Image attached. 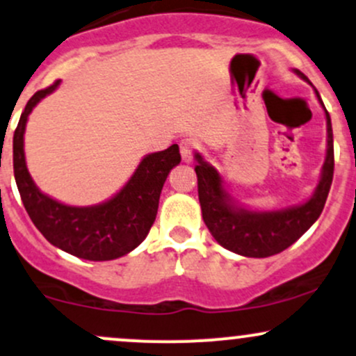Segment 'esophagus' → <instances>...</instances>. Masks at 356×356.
<instances>
[{"mask_svg": "<svg viewBox=\"0 0 356 356\" xmlns=\"http://www.w3.org/2000/svg\"><path fill=\"white\" fill-rule=\"evenodd\" d=\"M197 150V145L194 140L186 138L181 142V155H182V162H191L194 157V152Z\"/></svg>", "mask_w": 356, "mask_h": 356, "instance_id": "34e87169", "label": "esophagus"}]
</instances>
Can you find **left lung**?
<instances>
[{"mask_svg": "<svg viewBox=\"0 0 356 356\" xmlns=\"http://www.w3.org/2000/svg\"><path fill=\"white\" fill-rule=\"evenodd\" d=\"M294 72L307 81V77L300 70H294ZM316 96L323 104L318 91H316ZM324 113H326L327 127V150L321 179L309 201L294 208L280 211H250L241 208L233 202V199L222 187L220 172L196 154L197 165L194 167V170L197 175V194L202 220L221 247L238 255L265 259V257L284 252L314 225L319 214L323 213L334 172L333 128H331V118L326 108H324Z\"/></svg>", "mask_w": 356, "mask_h": 356, "instance_id": "left-lung-1", "label": "left lung"}]
</instances>
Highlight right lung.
Here are the masks:
<instances>
[{"label":"right lung","instance_id":"add662e5","mask_svg":"<svg viewBox=\"0 0 356 356\" xmlns=\"http://www.w3.org/2000/svg\"><path fill=\"white\" fill-rule=\"evenodd\" d=\"M60 81L37 91L26 103L13 135V170L30 220L54 247L84 260L104 261L127 255L150 232L169 172L181 162L179 145L147 155L123 189L97 206H65L38 191L25 163L23 135L29 115Z\"/></svg>","mask_w":356,"mask_h":356}]
</instances>
